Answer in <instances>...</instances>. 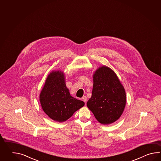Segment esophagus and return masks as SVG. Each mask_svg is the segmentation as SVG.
Instances as JSON below:
<instances>
[{
	"label": "esophagus",
	"mask_w": 161,
	"mask_h": 161,
	"mask_svg": "<svg viewBox=\"0 0 161 161\" xmlns=\"http://www.w3.org/2000/svg\"><path fill=\"white\" fill-rule=\"evenodd\" d=\"M82 100H83V101L85 102V103H87V97L86 96H83L82 97Z\"/></svg>",
	"instance_id": "obj_1"
}]
</instances>
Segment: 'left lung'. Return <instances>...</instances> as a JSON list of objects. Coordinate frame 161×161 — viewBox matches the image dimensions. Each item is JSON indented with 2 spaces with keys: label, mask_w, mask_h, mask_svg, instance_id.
<instances>
[{
  "label": "left lung",
  "mask_w": 161,
  "mask_h": 161,
  "mask_svg": "<svg viewBox=\"0 0 161 161\" xmlns=\"http://www.w3.org/2000/svg\"><path fill=\"white\" fill-rule=\"evenodd\" d=\"M92 95L87 106L99 123L108 125L120 118L126 105V92L116 74L106 65L94 72Z\"/></svg>",
  "instance_id": "obj_1"
}]
</instances>
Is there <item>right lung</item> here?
<instances>
[{
    "label": "right lung",
    "mask_w": 161,
    "mask_h": 161,
    "mask_svg": "<svg viewBox=\"0 0 161 161\" xmlns=\"http://www.w3.org/2000/svg\"><path fill=\"white\" fill-rule=\"evenodd\" d=\"M41 108L49 118L63 123L85 105L71 96L66 86L65 75L61 70L52 71L45 80L40 94Z\"/></svg>",
    "instance_id": "add662e5"
}]
</instances>
